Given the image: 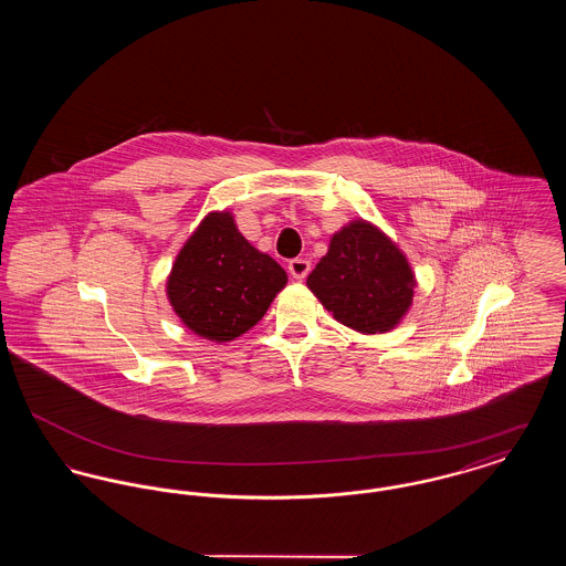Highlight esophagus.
Instances as JSON below:
<instances>
[{
	"mask_svg": "<svg viewBox=\"0 0 566 566\" xmlns=\"http://www.w3.org/2000/svg\"><path fill=\"white\" fill-rule=\"evenodd\" d=\"M289 273H291L295 280L307 277V273H310V261H305V259H293V261H289Z\"/></svg>",
	"mask_w": 566,
	"mask_h": 566,
	"instance_id": "obj_1",
	"label": "esophagus"
}]
</instances>
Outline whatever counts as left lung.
I'll list each match as a JSON object with an SVG mask.
<instances>
[{"label": "left lung", "mask_w": 566, "mask_h": 566, "mask_svg": "<svg viewBox=\"0 0 566 566\" xmlns=\"http://www.w3.org/2000/svg\"><path fill=\"white\" fill-rule=\"evenodd\" d=\"M307 286L335 321L360 333H386L405 316L413 273L403 252L365 220L333 235Z\"/></svg>", "instance_id": "1"}]
</instances>
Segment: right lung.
<instances>
[{
	"mask_svg": "<svg viewBox=\"0 0 566 566\" xmlns=\"http://www.w3.org/2000/svg\"><path fill=\"white\" fill-rule=\"evenodd\" d=\"M286 271L252 248L229 212H212L182 245L167 296L192 333L231 342L259 323L286 284Z\"/></svg>",
	"mask_w": 566,
	"mask_h": 566,
	"instance_id": "add662e5",
	"label": "right lung"
}]
</instances>
